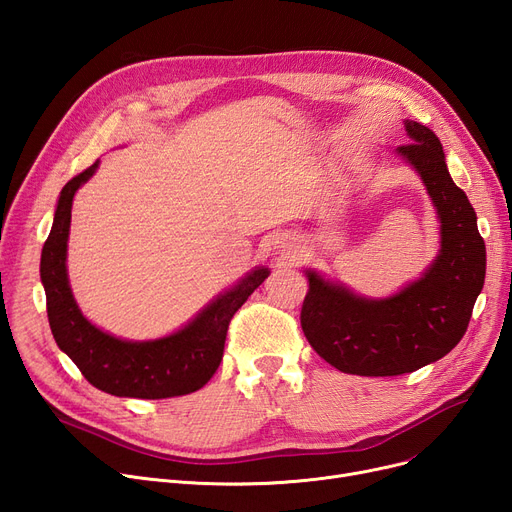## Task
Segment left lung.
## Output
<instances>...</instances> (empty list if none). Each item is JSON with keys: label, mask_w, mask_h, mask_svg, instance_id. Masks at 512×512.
<instances>
[{"label": "left lung", "mask_w": 512, "mask_h": 512, "mask_svg": "<svg viewBox=\"0 0 512 512\" xmlns=\"http://www.w3.org/2000/svg\"><path fill=\"white\" fill-rule=\"evenodd\" d=\"M407 132L411 143L398 153L417 168L438 209L442 249L421 280L384 301L307 272L301 328L313 351L344 373L384 378L442 359L465 336L486 280V242L473 205L446 170L440 139L417 122H407Z\"/></svg>", "instance_id": "8db88e82"}]
</instances>
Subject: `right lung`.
I'll return each mask as SVG.
<instances>
[{
  "label": "right lung",
  "instance_id": "obj_1",
  "mask_svg": "<svg viewBox=\"0 0 512 512\" xmlns=\"http://www.w3.org/2000/svg\"><path fill=\"white\" fill-rule=\"evenodd\" d=\"M99 161L74 176L60 193L56 218L41 253L47 319L58 346L85 380L101 392L128 398H170L203 388L224 355L234 313L270 276L265 267L215 299L184 330L153 342L118 340L91 326L78 311L66 276V242L76 188L89 180Z\"/></svg>",
  "mask_w": 512,
  "mask_h": 512
}]
</instances>
